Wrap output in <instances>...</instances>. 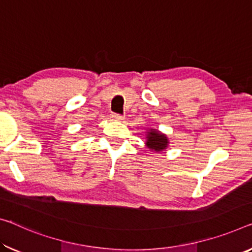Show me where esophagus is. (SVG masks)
<instances>
[{"instance_id": "1", "label": "esophagus", "mask_w": 252, "mask_h": 252, "mask_svg": "<svg viewBox=\"0 0 252 252\" xmlns=\"http://www.w3.org/2000/svg\"><path fill=\"white\" fill-rule=\"evenodd\" d=\"M111 118H113L114 121H116V122L124 121V116L118 115V114H113V115H111Z\"/></svg>"}]
</instances>
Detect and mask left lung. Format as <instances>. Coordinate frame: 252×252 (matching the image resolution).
Wrapping results in <instances>:
<instances>
[{"instance_id": "left-lung-1", "label": "left lung", "mask_w": 252, "mask_h": 252, "mask_svg": "<svg viewBox=\"0 0 252 252\" xmlns=\"http://www.w3.org/2000/svg\"><path fill=\"white\" fill-rule=\"evenodd\" d=\"M145 146L154 152H161L169 146V138L165 134L156 128H150L145 131Z\"/></svg>"}]
</instances>
